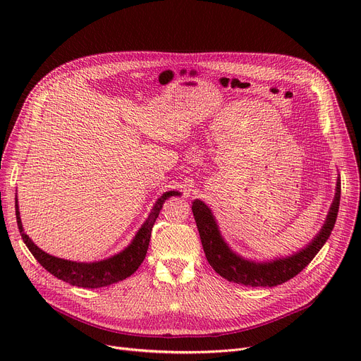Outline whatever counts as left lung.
Segmentation results:
<instances>
[{"instance_id":"8db88e82","label":"left lung","mask_w":361,"mask_h":361,"mask_svg":"<svg viewBox=\"0 0 361 361\" xmlns=\"http://www.w3.org/2000/svg\"><path fill=\"white\" fill-rule=\"evenodd\" d=\"M341 197V183H336V193L331 211L328 214L324 228L317 234V237L307 245L305 250L297 255H293L287 259H278L269 263H255L244 260L235 253H233L226 243L222 240L216 222L209 207L203 202L195 200L192 211L195 221L197 224V230L200 234L202 245L207 262L216 274L230 282L243 283L249 287H275L282 282L298 275L307 264L313 260L322 245L326 243L334 230V225L338 216Z\"/></svg>"}]
</instances>
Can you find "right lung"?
<instances>
[{
	"label": "right lung",
	"mask_w": 361,
	"mask_h": 361,
	"mask_svg": "<svg viewBox=\"0 0 361 361\" xmlns=\"http://www.w3.org/2000/svg\"><path fill=\"white\" fill-rule=\"evenodd\" d=\"M178 192H166L164 193L158 202L155 203L154 209H152L149 218L143 224L139 233L136 234L135 240L126 250L121 253L112 256L106 260L101 262H93V263H78V262H70L64 259L54 257L45 252H42L37 245L33 244V241L25 234L23 225L20 221V212H18V206L16 200V218H17V226L18 231L22 234V238L27 249L33 255V257L39 262L42 267L56 276L59 279L68 282L70 286L74 287H83V288H101L111 286V283H116L118 281H123L128 278L131 274H135L137 268L142 264V262L146 257L149 241H150V233L154 228V224L162 209L164 202L169 196H177Z\"/></svg>",
	"instance_id": "right-lung-1"
}]
</instances>
